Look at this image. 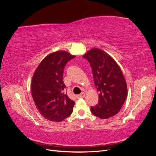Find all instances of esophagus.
Here are the masks:
<instances>
[{"mask_svg":"<svg viewBox=\"0 0 156 156\" xmlns=\"http://www.w3.org/2000/svg\"><path fill=\"white\" fill-rule=\"evenodd\" d=\"M84 96H85V93H84V92H82L81 94H79V95H77V98H84Z\"/></svg>","mask_w":156,"mask_h":156,"instance_id":"34e87169","label":"esophagus"}]
</instances>
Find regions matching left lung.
I'll return each mask as SVG.
<instances>
[{"label": "left lung", "mask_w": 156, "mask_h": 156, "mask_svg": "<svg viewBox=\"0 0 156 156\" xmlns=\"http://www.w3.org/2000/svg\"><path fill=\"white\" fill-rule=\"evenodd\" d=\"M83 57L90 64L95 86L99 92L98 104L91 107L94 115L101 119L115 116L126 100L127 89L123 73L115 60L105 51L93 48Z\"/></svg>", "instance_id": "obj_1"}]
</instances>
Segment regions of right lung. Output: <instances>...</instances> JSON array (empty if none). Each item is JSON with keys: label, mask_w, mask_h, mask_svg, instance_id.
<instances>
[{"label": "right lung", "mask_w": 156, "mask_h": 156, "mask_svg": "<svg viewBox=\"0 0 156 156\" xmlns=\"http://www.w3.org/2000/svg\"><path fill=\"white\" fill-rule=\"evenodd\" d=\"M75 56L58 51L43 59L33 75L31 92L37 111L45 119L61 122L71 115L75 105L64 94V69Z\"/></svg>", "instance_id": "right-lung-1"}]
</instances>
